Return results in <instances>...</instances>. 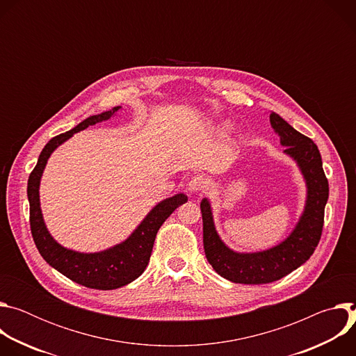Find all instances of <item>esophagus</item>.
Listing matches in <instances>:
<instances>
[{
  "instance_id": "34e87169",
  "label": "esophagus",
  "mask_w": 356,
  "mask_h": 356,
  "mask_svg": "<svg viewBox=\"0 0 356 356\" xmlns=\"http://www.w3.org/2000/svg\"><path fill=\"white\" fill-rule=\"evenodd\" d=\"M207 188H209V179L206 176H201V175L191 177V180L187 183V191L190 195L201 194Z\"/></svg>"
}]
</instances>
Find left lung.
<instances>
[{
    "instance_id": "obj_1",
    "label": "left lung",
    "mask_w": 356,
    "mask_h": 356,
    "mask_svg": "<svg viewBox=\"0 0 356 356\" xmlns=\"http://www.w3.org/2000/svg\"><path fill=\"white\" fill-rule=\"evenodd\" d=\"M270 127L277 134L283 154L298 168L306 183V201L291 232L277 245L258 252H236L218 235L211 202H200L202 216V242L207 261L224 279L241 284L272 283L306 264L317 248L324 225L328 200V180L317 145L296 131L279 114L270 113Z\"/></svg>"
}]
</instances>
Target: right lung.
I'll return each instance as SVG.
<instances>
[{"label": "right lung", "mask_w": 356, "mask_h": 356, "mask_svg": "<svg viewBox=\"0 0 356 356\" xmlns=\"http://www.w3.org/2000/svg\"><path fill=\"white\" fill-rule=\"evenodd\" d=\"M121 110L122 107H114L111 111L91 115L73 129L50 139L42 149L38 163L28 179L31 231L42 258L70 280L97 290L118 289L138 279L149 264L159 228L179 206L187 202V195L183 193L159 201L125 241L99 252L69 249L60 245L49 232L40 209L39 187L50 155L74 134L98 122L111 120Z\"/></svg>", "instance_id": "obj_1"}]
</instances>
